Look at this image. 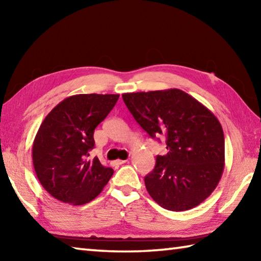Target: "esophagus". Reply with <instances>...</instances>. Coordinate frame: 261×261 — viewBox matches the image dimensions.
Wrapping results in <instances>:
<instances>
[{"instance_id":"esophagus-1","label":"esophagus","mask_w":261,"mask_h":261,"mask_svg":"<svg viewBox=\"0 0 261 261\" xmlns=\"http://www.w3.org/2000/svg\"><path fill=\"white\" fill-rule=\"evenodd\" d=\"M127 160H117V161H115L114 162V166H121V165H123V163H125Z\"/></svg>"}]
</instances>
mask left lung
<instances>
[{
	"mask_svg": "<svg viewBox=\"0 0 261 261\" xmlns=\"http://www.w3.org/2000/svg\"><path fill=\"white\" fill-rule=\"evenodd\" d=\"M122 98L152 138L166 137L168 153L158 155L154 169L145 176L149 196L174 212L201 204L224 169V136L218 118L177 88L124 93Z\"/></svg>",
	"mask_w": 261,
	"mask_h": 261,
	"instance_id": "1",
	"label": "left lung"
}]
</instances>
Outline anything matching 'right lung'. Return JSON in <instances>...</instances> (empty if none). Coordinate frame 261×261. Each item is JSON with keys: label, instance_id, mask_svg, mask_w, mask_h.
<instances>
[{"label": "right lung", "instance_id": "1", "mask_svg": "<svg viewBox=\"0 0 261 261\" xmlns=\"http://www.w3.org/2000/svg\"><path fill=\"white\" fill-rule=\"evenodd\" d=\"M118 94H77L60 102L39 127L32 146L35 174L55 199L87 204L98 197L114 174L98 158L94 130L116 105Z\"/></svg>", "mask_w": 261, "mask_h": 261}]
</instances>
